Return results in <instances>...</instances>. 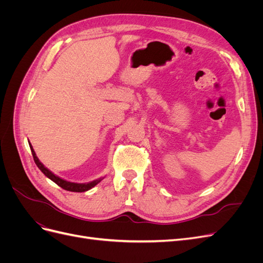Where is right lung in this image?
I'll return each mask as SVG.
<instances>
[{"label": "right lung", "instance_id": "add662e5", "mask_svg": "<svg viewBox=\"0 0 263 263\" xmlns=\"http://www.w3.org/2000/svg\"><path fill=\"white\" fill-rule=\"evenodd\" d=\"M29 147H30V150H31V155H33V158H34V161L37 164L39 170H41L47 178H49L51 181H53L55 183V184H58L63 190L70 191V192H85V191L94 187L95 185L98 184V183H100L102 181V178H100L98 180H94V181L89 182V183H73V182H69V181L63 180V179L55 176V174H53L50 170L47 169L46 166L41 161H39V159L37 158L35 151H34L33 147H31L30 144H29Z\"/></svg>", "mask_w": 263, "mask_h": 263}]
</instances>
